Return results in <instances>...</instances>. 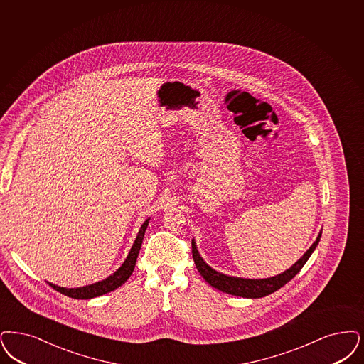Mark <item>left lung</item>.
<instances>
[{"instance_id":"left-lung-1","label":"left lung","mask_w":364,"mask_h":364,"mask_svg":"<svg viewBox=\"0 0 364 364\" xmlns=\"http://www.w3.org/2000/svg\"><path fill=\"white\" fill-rule=\"evenodd\" d=\"M320 238L321 233L318 234L314 244L309 247L305 255L287 271H284L283 274H279L277 277H267V279H242V277H228V275L219 274L203 262L193 241H192V257L200 275L214 289L226 294H232L235 296H242V298H262L283 287L302 269V267L305 265L316 247L318 245Z\"/></svg>"}]
</instances>
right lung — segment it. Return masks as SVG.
Segmentation results:
<instances>
[{"instance_id": "add662e5", "label": "right lung", "mask_w": 364, "mask_h": 364, "mask_svg": "<svg viewBox=\"0 0 364 364\" xmlns=\"http://www.w3.org/2000/svg\"><path fill=\"white\" fill-rule=\"evenodd\" d=\"M147 225H149V219H146L144 225L141 226V230H139V233L136 235V240H135L134 245L131 247L130 253H129L126 262L122 264V267L117 269L114 275L104 279L102 282H97L95 284L80 287V289H63V287H59V286L51 284V283H48V284L54 290L58 291V292L63 294V295H68L70 298H74V299H90V298L99 296V295H102V294L117 290L119 286H122L130 277L132 271H134L139 249L142 247V241H144V235H145Z\"/></svg>"}]
</instances>
